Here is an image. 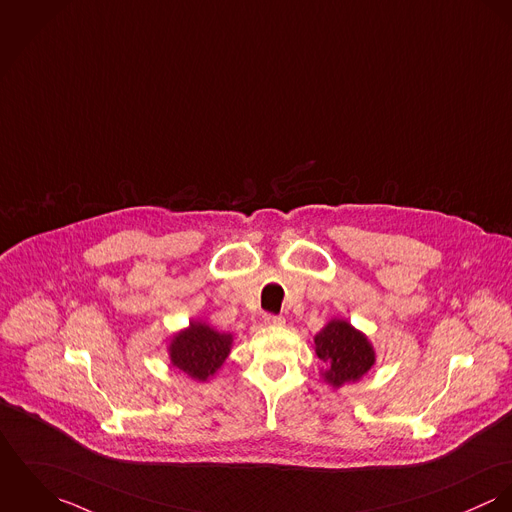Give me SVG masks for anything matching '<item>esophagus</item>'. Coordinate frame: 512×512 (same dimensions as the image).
Instances as JSON below:
<instances>
[{"label": "esophagus", "instance_id": "34e87169", "mask_svg": "<svg viewBox=\"0 0 512 512\" xmlns=\"http://www.w3.org/2000/svg\"><path fill=\"white\" fill-rule=\"evenodd\" d=\"M263 322H265L267 326H283L284 318L283 316H277V314H265V316H263Z\"/></svg>", "mask_w": 512, "mask_h": 512}]
</instances>
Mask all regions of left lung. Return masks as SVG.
Wrapping results in <instances>:
<instances>
[{
    "label": "left lung",
    "instance_id": "left-lung-1",
    "mask_svg": "<svg viewBox=\"0 0 512 512\" xmlns=\"http://www.w3.org/2000/svg\"><path fill=\"white\" fill-rule=\"evenodd\" d=\"M314 343L316 355L326 363L324 379L332 387L359 381L375 363L371 343L345 320H332Z\"/></svg>",
    "mask_w": 512,
    "mask_h": 512
}]
</instances>
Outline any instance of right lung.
Masks as SVG:
<instances>
[{"instance_id": "obj_1", "label": "right lung", "mask_w": 512, "mask_h": 512, "mask_svg": "<svg viewBox=\"0 0 512 512\" xmlns=\"http://www.w3.org/2000/svg\"><path fill=\"white\" fill-rule=\"evenodd\" d=\"M231 341L229 334H220L206 324L192 322L188 330L172 340L169 349L172 365L192 379L206 381L224 365Z\"/></svg>"}]
</instances>
